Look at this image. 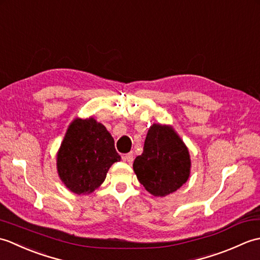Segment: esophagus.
Masks as SVG:
<instances>
[{
  "label": "esophagus",
  "mask_w": 260,
  "mask_h": 260,
  "mask_svg": "<svg viewBox=\"0 0 260 260\" xmlns=\"http://www.w3.org/2000/svg\"><path fill=\"white\" fill-rule=\"evenodd\" d=\"M124 159L126 162H128L129 164H132L133 163V161H134V154L133 153H127V154H125L124 155Z\"/></svg>",
  "instance_id": "1"
}]
</instances>
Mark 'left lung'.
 <instances>
[{"instance_id": "8db88e82", "label": "left lung", "mask_w": 260, "mask_h": 260, "mask_svg": "<svg viewBox=\"0 0 260 260\" xmlns=\"http://www.w3.org/2000/svg\"><path fill=\"white\" fill-rule=\"evenodd\" d=\"M189 151L169 126L153 124L146 135L144 151L134 161L140 183L155 197L173 193L189 179Z\"/></svg>"}]
</instances>
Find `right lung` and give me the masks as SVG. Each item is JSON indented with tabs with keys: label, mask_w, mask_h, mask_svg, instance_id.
<instances>
[{
	"label": "right lung",
	"mask_w": 260,
	"mask_h": 260,
	"mask_svg": "<svg viewBox=\"0 0 260 260\" xmlns=\"http://www.w3.org/2000/svg\"><path fill=\"white\" fill-rule=\"evenodd\" d=\"M120 161L114 139L93 118H76L57 155L60 179L77 194H89L106 179L110 165Z\"/></svg>",
	"instance_id": "obj_1"
}]
</instances>
